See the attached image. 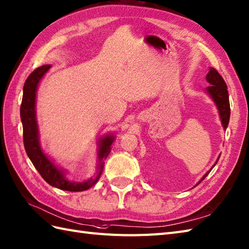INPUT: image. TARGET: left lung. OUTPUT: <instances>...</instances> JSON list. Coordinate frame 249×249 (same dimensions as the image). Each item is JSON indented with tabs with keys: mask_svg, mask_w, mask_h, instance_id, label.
I'll use <instances>...</instances> for the list:
<instances>
[{
	"mask_svg": "<svg viewBox=\"0 0 249 249\" xmlns=\"http://www.w3.org/2000/svg\"><path fill=\"white\" fill-rule=\"evenodd\" d=\"M206 79H207V82L210 84V86L206 88L207 93L212 97L213 101H214L215 105L217 107L218 113H219V118H221V121H222V125L224 127V129H226L228 126V123H229V119H230V104H229L227 85L214 68H210V70H209V72H208L207 76H206ZM218 158H219V156H218ZM218 158L216 160L215 164L217 163ZM214 165L211 167V170L214 167ZM211 170L206 173V174L203 176V178L200 179L198 183H200L204 180L206 176L211 172Z\"/></svg>",
	"mask_w": 249,
	"mask_h": 249,
	"instance_id": "8db88e82",
	"label": "left lung"
}]
</instances>
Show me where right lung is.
Returning <instances> with one entry per match:
<instances>
[{"mask_svg": "<svg viewBox=\"0 0 249 249\" xmlns=\"http://www.w3.org/2000/svg\"><path fill=\"white\" fill-rule=\"evenodd\" d=\"M50 65H45L37 68L36 70L30 74L25 80L23 87V97L20 108V115L23 126V142L28 158L36 167L39 174L44 180L57 189L70 191V192H80L90 189L97 182L98 178L102 175L104 160H105L111 151V144L114 140V136L108 135L98 140V165L96 177L90 178L88 180L82 182L71 181L66 178V172L55 165L54 162L49 159L41 149L39 142V130L36 120V92L40 80L44 74L49 71Z\"/></svg>", "mask_w": 249, "mask_h": 249, "instance_id": "add662e5", "label": "right lung"}]
</instances>
